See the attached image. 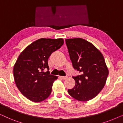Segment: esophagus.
<instances>
[{
  "label": "esophagus",
  "mask_w": 123,
  "mask_h": 123,
  "mask_svg": "<svg viewBox=\"0 0 123 123\" xmlns=\"http://www.w3.org/2000/svg\"><path fill=\"white\" fill-rule=\"evenodd\" d=\"M60 77L62 79V80H66V79L68 78L67 76H60Z\"/></svg>",
  "instance_id": "esophagus-1"
}]
</instances>
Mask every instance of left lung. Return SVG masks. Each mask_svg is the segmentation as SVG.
I'll use <instances>...</instances> for the list:
<instances>
[{"instance_id": "obj_1", "label": "left lung", "mask_w": 123, "mask_h": 123, "mask_svg": "<svg viewBox=\"0 0 123 123\" xmlns=\"http://www.w3.org/2000/svg\"><path fill=\"white\" fill-rule=\"evenodd\" d=\"M74 69L80 75L73 76L74 88L68 93L80 101L93 98L104 88L109 70L101 53L90 42L80 38L65 40Z\"/></svg>"}]
</instances>
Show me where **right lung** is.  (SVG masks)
Instances as JSON below:
<instances>
[{"instance_id": "1", "label": "right lung", "mask_w": 123, "mask_h": 123, "mask_svg": "<svg viewBox=\"0 0 123 123\" xmlns=\"http://www.w3.org/2000/svg\"><path fill=\"white\" fill-rule=\"evenodd\" d=\"M63 43V38H40L28 45L18 56L13 68L14 80L28 100L38 102L49 96L58 77L50 74L48 59ZM45 69L48 71L45 72Z\"/></svg>"}]
</instances>
